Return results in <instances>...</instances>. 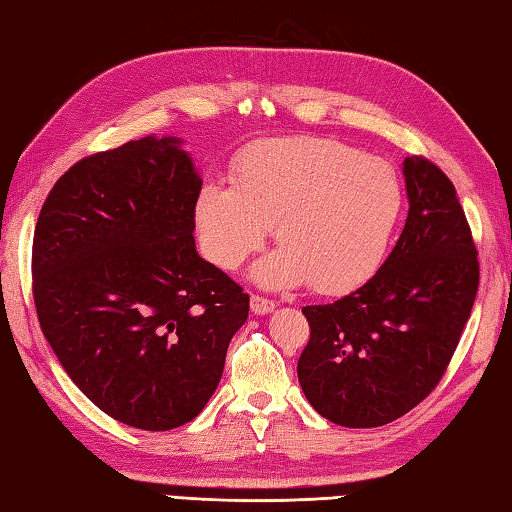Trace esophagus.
Instances as JSON below:
<instances>
[{
    "label": "esophagus",
    "mask_w": 512,
    "mask_h": 512,
    "mask_svg": "<svg viewBox=\"0 0 512 512\" xmlns=\"http://www.w3.org/2000/svg\"><path fill=\"white\" fill-rule=\"evenodd\" d=\"M249 301H252V312L258 314V316L274 312V307H276L274 301H269V298L258 296V294H252V298H249Z\"/></svg>",
    "instance_id": "1"
}]
</instances>
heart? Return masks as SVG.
I'll use <instances>...</instances> for the list:
<instances>
[{
  "instance_id": "heart-1",
  "label": "heart",
  "mask_w": 512,
  "mask_h": 512,
  "mask_svg": "<svg viewBox=\"0 0 512 512\" xmlns=\"http://www.w3.org/2000/svg\"><path fill=\"white\" fill-rule=\"evenodd\" d=\"M401 205L388 162L339 140L287 138L249 149L234 185L207 182L194 216L202 252L220 269H238L276 225L281 247L256 263V283L339 294L381 263Z\"/></svg>"
}]
</instances>
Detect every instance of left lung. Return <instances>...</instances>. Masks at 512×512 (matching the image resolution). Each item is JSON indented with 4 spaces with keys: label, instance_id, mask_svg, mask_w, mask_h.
Returning a JSON list of instances; mask_svg holds the SVG:
<instances>
[{
    "label": "left lung",
    "instance_id": "left-lung-1",
    "mask_svg": "<svg viewBox=\"0 0 512 512\" xmlns=\"http://www.w3.org/2000/svg\"><path fill=\"white\" fill-rule=\"evenodd\" d=\"M408 218L368 283L330 305H307L310 341L298 381L321 417L376 428L437 388L479 287L477 247L455 185L435 162H403Z\"/></svg>",
    "mask_w": 512,
    "mask_h": 512
}]
</instances>
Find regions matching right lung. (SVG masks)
Segmentation results:
<instances>
[{"label":"right lung","mask_w":512,"mask_h":512,"mask_svg":"<svg viewBox=\"0 0 512 512\" xmlns=\"http://www.w3.org/2000/svg\"><path fill=\"white\" fill-rule=\"evenodd\" d=\"M202 180L178 138L93 153L55 182L33 236V298L71 381L140 430L207 406L249 294L196 252Z\"/></svg>","instance_id":"add662e5"}]
</instances>
